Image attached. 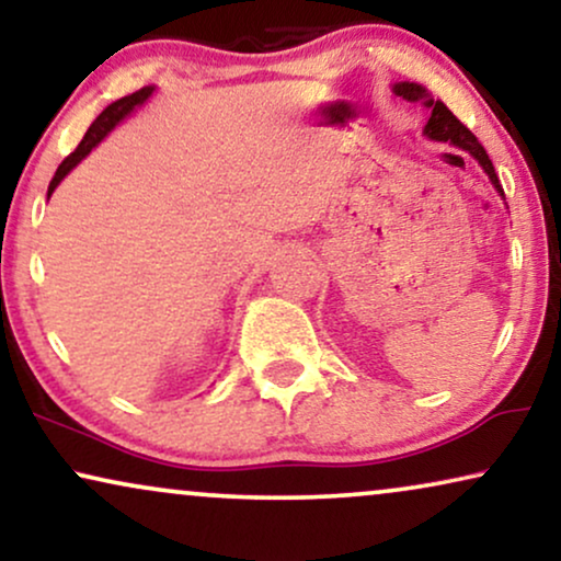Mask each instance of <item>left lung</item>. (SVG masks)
I'll return each instance as SVG.
<instances>
[{
	"instance_id": "1",
	"label": "left lung",
	"mask_w": 561,
	"mask_h": 561,
	"mask_svg": "<svg viewBox=\"0 0 561 561\" xmlns=\"http://www.w3.org/2000/svg\"><path fill=\"white\" fill-rule=\"evenodd\" d=\"M392 92L402 96V100L408 102H423L425 107H431V117L428 123H425V136H428L431 140H442V144H451L461 148V151H467L469 156H474L477 161H480V167L484 169V174L490 176V182L495 190L503 194V186H500V179L495 174V167H492L490 156L488 151H484L480 140L474 138V133L467 128V125H461L457 115L446 107L444 102H433L431 94L425 92V87L421 84H413V81H398V84L392 87Z\"/></svg>"
}]
</instances>
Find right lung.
Wrapping results in <instances>:
<instances>
[{"label":"right lung","instance_id":"add662e5","mask_svg":"<svg viewBox=\"0 0 561 561\" xmlns=\"http://www.w3.org/2000/svg\"><path fill=\"white\" fill-rule=\"evenodd\" d=\"M151 94H153V87H144V89H138V92L123 96V100L107 104V107H104V110L100 112V117H96L94 123L89 125L87 136L81 138V144L77 146V151L66 156V159L61 161V167L56 169V176L50 179V184H48V197H50V194H54L56 186L61 184V179H64L66 174H69V171H71L73 167H77V163H79L81 159H87L89 151H92V148H94L96 144H102V138L107 136V133H110L112 128H115V125L123 123V119L128 117L133 110L140 107V104H144Z\"/></svg>","mask_w":561,"mask_h":561}]
</instances>
